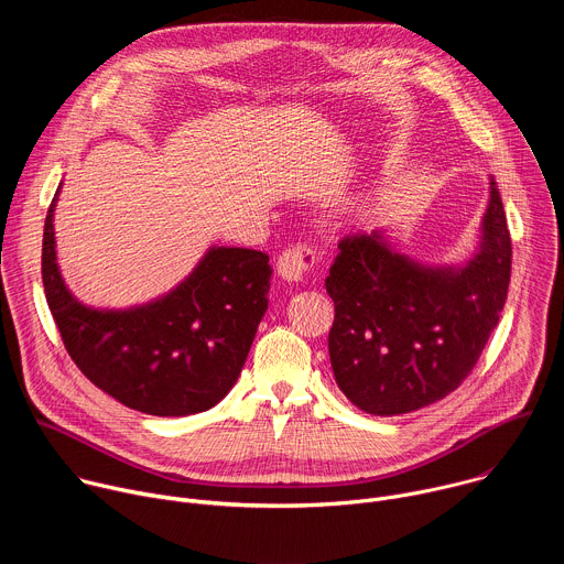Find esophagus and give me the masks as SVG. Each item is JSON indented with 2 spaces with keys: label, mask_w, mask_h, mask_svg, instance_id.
Here are the masks:
<instances>
[{
  "label": "esophagus",
  "mask_w": 564,
  "mask_h": 564,
  "mask_svg": "<svg viewBox=\"0 0 564 564\" xmlns=\"http://www.w3.org/2000/svg\"><path fill=\"white\" fill-rule=\"evenodd\" d=\"M314 270V252L307 246H292L283 250L276 261V272L285 281H303Z\"/></svg>",
  "instance_id": "obj_1"
}]
</instances>
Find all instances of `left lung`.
<instances>
[{"label":"left lung","instance_id":"obj_1","mask_svg":"<svg viewBox=\"0 0 564 564\" xmlns=\"http://www.w3.org/2000/svg\"><path fill=\"white\" fill-rule=\"evenodd\" d=\"M511 236L496 181L477 254L462 268H426L381 231L339 240L326 279L328 335L341 392L370 415H401L451 394L485 350L507 301Z\"/></svg>","mask_w":564,"mask_h":564}]
</instances>
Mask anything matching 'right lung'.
<instances>
[{
	"label": "right lung",
	"instance_id": "right-lung-1",
	"mask_svg": "<svg viewBox=\"0 0 564 564\" xmlns=\"http://www.w3.org/2000/svg\"><path fill=\"white\" fill-rule=\"evenodd\" d=\"M44 220L42 281L64 348L100 390L158 417L203 413L231 390L268 310L270 257L212 248L165 296L127 310H96L64 285L53 212Z\"/></svg>",
	"mask_w": 564,
	"mask_h": 564
}]
</instances>
